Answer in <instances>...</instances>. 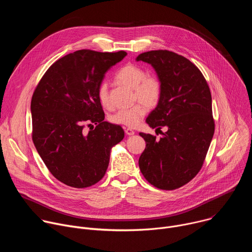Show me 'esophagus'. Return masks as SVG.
Returning a JSON list of instances; mask_svg holds the SVG:
<instances>
[{
	"label": "esophagus",
	"mask_w": 252,
	"mask_h": 252,
	"mask_svg": "<svg viewBox=\"0 0 252 252\" xmlns=\"http://www.w3.org/2000/svg\"><path fill=\"white\" fill-rule=\"evenodd\" d=\"M125 131H126V133L127 135H133V134L135 133V131H134L133 129L129 128V127H127V128H125Z\"/></svg>",
	"instance_id": "esophagus-1"
}]
</instances>
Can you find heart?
Wrapping results in <instances>:
<instances>
[{
  "mask_svg": "<svg viewBox=\"0 0 252 252\" xmlns=\"http://www.w3.org/2000/svg\"><path fill=\"white\" fill-rule=\"evenodd\" d=\"M117 80L133 89L134 98L139 99L132 106L122 109L113 114L110 118L111 122L128 127L138 126L142 118L148 112V104L150 106L157 104L161 96V84L155 76H146L143 68L135 64H126L119 69L116 75ZM97 97L101 105L105 109H112L113 104L109 94V86L102 82L97 88ZM147 104L146 105L145 103Z\"/></svg>",
  "mask_w": 252,
  "mask_h": 252,
  "instance_id": "b5f03b06",
  "label": "heart"
}]
</instances>
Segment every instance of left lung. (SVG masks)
<instances>
[{
  "mask_svg": "<svg viewBox=\"0 0 252 252\" xmlns=\"http://www.w3.org/2000/svg\"><path fill=\"white\" fill-rule=\"evenodd\" d=\"M136 61L151 63L161 84V96L146 122L157 130L166 128L159 139L139 132L147 143L139 169L154 187L176 189L198 173L210 146L214 133L210 90L198 67L173 52L142 53Z\"/></svg>",
  "mask_w": 252,
  "mask_h": 252,
  "instance_id": "8db88e82",
  "label": "left lung"
}]
</instances>
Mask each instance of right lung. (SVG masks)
Returning <instances> with one entry per match:
<instances>
[{"instance_id":"add662e5","label":"right lung","mask_w":252,"mask_h":252,"mask_svg":"<svg viewBox=\"0 0 252 252\" xmlns=\"http://www.w3.org/2000/svg\"><path fill=\"white\" fill-rule=\"evenodd\" d=\"M126 56L124 51L68 54L48 68L32 94L33 145L50 172L68 187L85 189L98 183L112 148L125 136L121 126L103 122L97 88Z\"/></svg>"}]
</instances>
